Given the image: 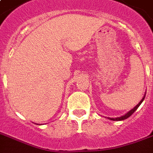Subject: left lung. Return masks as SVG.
<instances>
[{"label": "left lung", "instance_id": "obj_1", "mask_svg": "<svg viewBox=\"0 0 153 153\" xmlns=\"http://www.w3.org/2000/svg\"><path fill=\"white\" fill-rule=\"evenodd\" d=\"M145 94H146V93H145ZM144 98H145V95H144L143 99H142V100L140 101V102H139L138 104L136 105L135 108H132L131 111H129L128 113H126L124 115H122V116H120V117H117V118H109V117H108V119H109V120H114V121H120V120H126V119H128V117H130V116H131V115H132V114H133V113L135 112L136 110H137V108L140 107V105L141 104L142 102L144 101Z\"/></svg>", "mask_w": 153, "mask_h": 153}]
</instances>
